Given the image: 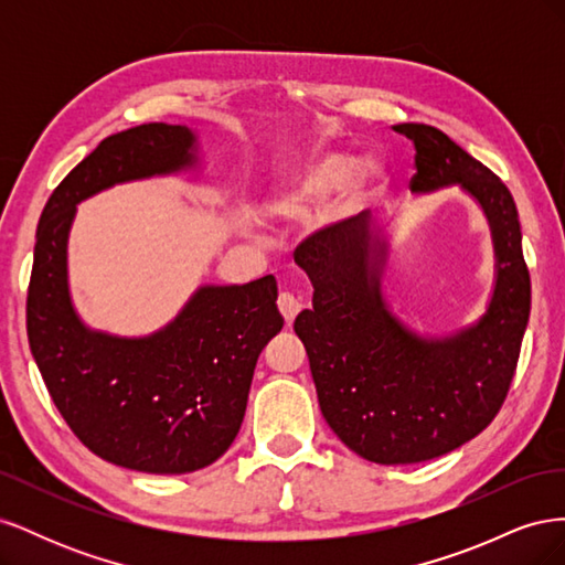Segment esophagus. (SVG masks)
I'll return each mask as SVG.
<instances>
[{"label": "esophagus", "instance_id": "34e87169", "mask_svg": "<svg viewBox=\"0 0 565 565\" xmlns=\"http://www.w3.org/2000/svg\"><path fill=\"white\" fill-rule=\"evenodd\" d=\"M278 309H280L282 318H285V322L289 324V322H295V318L299 316V311L303 309V306H301V301H299L295 295L282 292V295L278 297Z\"/></svg>", "mask_w": 565, "mask_h": 565}]
</instances>
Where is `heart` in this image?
Here are the masks:
<instances>
[{
    "label": "heart",
    "mask_w": 565,
    "mask_h": 565,
    "mask_svg": "<svg viewBox=\"0 0 565 565\" xmlns=\"http://www.w3.org/2000/svg\"><path fill=\"white\" fill-rule=\"evenodd\" d=\"M380 164L363 162L347 150L320 148L292 169L270 198V212L280 218H303L341 191L339 214L363 212L382 193Z\"/></svg>",
    "instance_id": "obj_1"
}]
</instances>
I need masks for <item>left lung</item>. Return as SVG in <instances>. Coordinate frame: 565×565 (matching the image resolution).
Instances as JSON below:
<instances>
[{
  "mask_svg": "<svg viewBox=\"0 0 565 565\" xmlns=\"http://www.w3.org/2000/svg\"><path fill=\"white\" fill-rule=\"evenodd\" d=\"M393 129L415 143V195L459 185L481 207L494 249L486 313L446 337L409 330L382 292L386 224L358 214L297 247L313 309L297 316L295 332L341 443L377 465H417L465 446L500 413L530 316V276L509 188L440 129Z\"/></svg>",
  "mask_w": 565,
  "mask_h": 565,
  "instance_id": "8db88e82",
  "label": "left lung"
}]
</instances>
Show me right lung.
Instances as JSON below:
<instances>
[{
	"mask_svg": "<svg viewBox=\"0 0 565 565\" xmlns=\"http://www.w3.org/2000/svg\"><path fill=\"white\" fill-rule=\"evenodd\" d=\"M198 134L150 122L100 141L49 198L28 289L32 358L75 436L100 459L143 473L210 467L235 440L256 361L282 330L278 285H200L143 337L92 330L73 303L67 241L77 204L117 183L191 172Z\"/></svg>",
	"mask_w": 565,
	"mask_h": 565,
	"instance_id": "add662e5",
	"label": "right lung"
}]
</instances>
